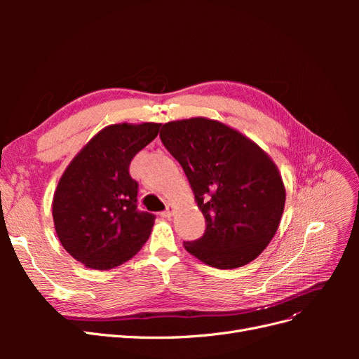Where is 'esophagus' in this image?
<instances>
[{
  "label": "esophagus",
  "instance_id": "esophagus-1",
  "mask_svg": "<svg viewBox=\"0 0 359 359\" xmlns=\"http://www.w3.org/2000/svg\"><path fill=\"white\" fill-rule=\"evenodd\" d=\"M160 215L163 217V219H169V217L173 215V206H168V210L163 211Z\"/></svg>",
  "mask_w": 359,
  "mask_h": 359
}]
</instances>
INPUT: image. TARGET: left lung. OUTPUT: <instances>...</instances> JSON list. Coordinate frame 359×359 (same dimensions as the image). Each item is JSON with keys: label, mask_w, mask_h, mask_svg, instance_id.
<instances>
[{"label": "left lung", "mask_w": 359, "mask_h": 359, "mask_svg": "<svg viewBox=\"0 0 359 359\" xmlns=\"http://www.w3.org/2000/svg\"><path fill=\"white\" fill-rule=\"evenodd\" d=\"M163 145L186 172L206 229L184 243L201 262L233 269L255 260L273 240L286 190L265 151L238 130L196 116L163 124Z\"/></svg>", "instance_id": "left-lung-1"}]
</instances>
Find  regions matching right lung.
<instances>
[{"label": "right lung", "instance_id": "add662e5", "mask_svg": "<svg viewBox=\"0 0 359 359\" xmlns=\"http://www.w3.org/2000/svg\"><path fill=\"white\" fill-rule=\"evenodd\" d=\"M158 123L112 124L86 144L61 175L52 201L58 240L86 268L106 271L132 259L156 217L139 212L130 161L154 140Z\"/></svg>", "mask_w": 359, "mask_h": 359}]
</instances>
